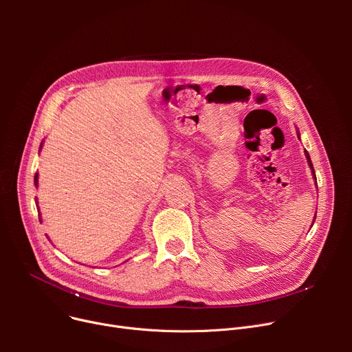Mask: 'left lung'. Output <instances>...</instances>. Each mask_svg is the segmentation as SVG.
Returning a JSON list of instances; mask_svg holds the SVG:
<instances>
[{"label":"left lung","mask_w":352,"mask_h":352,"mask_svg":"<svg viewBox=\"0 0 352 352\" xmlns=\"http://www.w3.org/2000/svg\"><path fill=\"white\" fill-rule=\"evenodd\" d=\"M298 137H300V134H298ZM305 157H307V161H308V164H309V166H311V170H312V175H314V178H316V171H314V166H312V162H311V158H309V154L305 151Z\"/></svg>","instance_id":"8db88e82"}]
</instances>
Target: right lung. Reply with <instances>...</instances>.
<instances>
[{
	"mask_svg": "<svg viewBox=\"0 0 352 352\" xmlns=\"http://www.w3.org/2000/svg\"><path fill=\"white\" fill-rule=\"evenodd\" d=\"M41 146H43V142H41V145H40V150H41ZM34 184H35V187L38 186V174L34 175ZM38 215H40V214H38ZM40 223H41V215H40Z\"/></svg>",
	"mask_w": 352,
	"mask_h": 352,
	"instance_id": "1",
	"label": "right lung"
}]
</instances>
